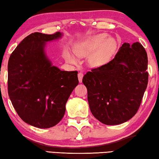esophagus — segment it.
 <instances>
[{"label": "esophagus", "mask_w": 159, "mask_h": 159, "mask_svg": "<svg viewBox=\"0 0 159 159\" xmlns=\"http://www.w3.org/2000/svg\"><path fill=\"white\" fill-rule=\"evenodd\" d=\"M82 78H83V74L80 72L79 74H78V79H79V82H80V83L82 82Z\"/></svg>", "instance_id": "obj_1"}]
</instances>
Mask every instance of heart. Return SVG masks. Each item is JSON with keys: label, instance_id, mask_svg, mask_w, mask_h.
I'll list each match as a JSON object with an SVG mask.
<instances>
[{"label": "heart", "instance_id": "1", "mask_svg": "<svg viewBox=\"0 0 159 159\" xmlns=\"http://www.w3.org/2000/svg\"><path fill=\"white\" fill-rule=\"evenodd\" d=\"M116 39L108 34L102 33L88 37L78 43L75 48L77 56L87 57V64L92 68H98L107 64L111 60L117 49ZM66 59L71 62L75 61V56L71 52H66Z\"/></svg>", "mask_w": 159, "mask_h": 159}]
</instances>
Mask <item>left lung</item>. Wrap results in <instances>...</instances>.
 I'll return each mask as SVG.
<instances>
[{"label":"left lung","instance_id":"1","mask_svg":"<svg viewBox=\"0 0 159 159\" xmlns=\"http://www.w3.org/2000/svg\"><path fill=\"white\" fill-rule=\"evenodd\" d=\"M147 53L140 43H125L114 58L87 72L91 113L104 125L126 122L138 111L148 81Z\"/></svg>","mask_w":159,"mask_h":159}]
</instances>
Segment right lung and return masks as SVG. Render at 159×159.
<instances>
[{
	"mask_svg": "<svg viewBox=\"0 0 159 159\" xmlns=\"http://www.w3.org/2000/svg\"><path fill=\"white\" fill-rule=\"evenodd\" d=\"M53 34L34 32L24 39L11 54L8 63V93L19 117L38 128H50L64 117L66 103L79 83L77 71L60 70L45 52Z\"/></svg>",
	"mask_w": 159,
	"mask_h": 159,
	"instance_id": "obj_1",
	"label": "right lung"
}]
</instances>
